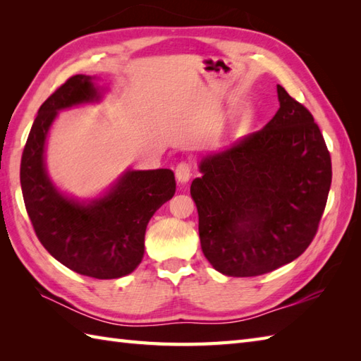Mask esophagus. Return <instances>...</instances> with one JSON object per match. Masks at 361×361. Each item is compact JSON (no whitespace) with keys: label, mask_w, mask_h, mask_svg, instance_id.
<instances>
[{"label":"esophagus","mask_w":361,"mask_h":361,"mask_svg":"<svg viewBox=\"0 0 361 361\" xmlns=\"http://www.w3.org/2000/svg\"><path fill=\"white\" fill-rule=\"evenodd\" d=\"M175 176L176 180H178V183L186 185L190 176H192V166H190V163H188V161H181V163L175 169Z\"/></svg>","instance_id":"esophagus-1"}]
</instances>
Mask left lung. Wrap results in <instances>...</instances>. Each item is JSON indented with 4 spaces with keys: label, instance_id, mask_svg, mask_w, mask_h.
Instances as JSON below:
<instances>
[{
    "label": "left lung",
    "instance_id": "obj_1",
    "mask_svg": "<svg viewBox=\"0 0 361 361\" xmlns=\"http://www.w3.org/2000/svg\"><path fill=\"white\" fill-rule=\"evenodd\" d=\"M279 110L259 132L208 153L190 185L204 257L234 278L270 273L317 234L332 163L310 111L278 85Z\"/></svg>",
    "mask_w": 361,
    "mask_h": 361
}]
</instances>
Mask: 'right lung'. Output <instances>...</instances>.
I'll return each mask as SVG.
<instances>
[{"mask_svg": "<svg viewBox=\"0 0 361 361\" xmlns=\"http://www.w3.org/2000/svg\"><path fill=\"white\" fill-rule=\"evenodd\" d=\"M96 82L73 75L43 102L23 150L20 181L29 219L49 255L79 274L118 279L141 264L145 228L176 185L171 169H127L102 195L85 200L54 185L44 163L51 126L59 111L101 102L106 90Z\"/></svg>", "mask_w": 361, "mask_h": 361, "instance_id": "1", "label": "right lung"}]
</instances>
